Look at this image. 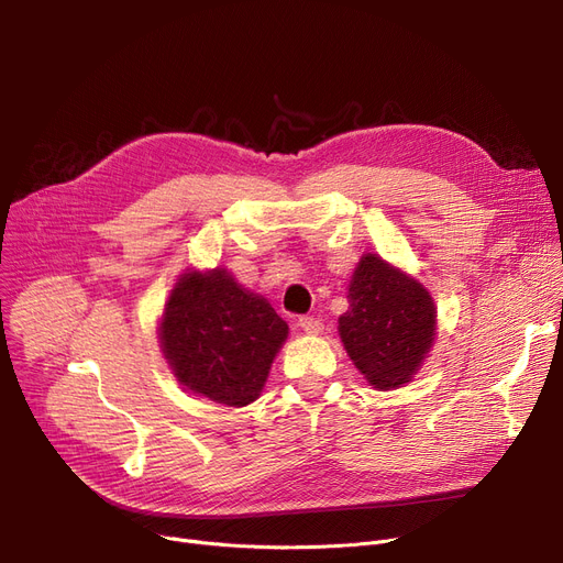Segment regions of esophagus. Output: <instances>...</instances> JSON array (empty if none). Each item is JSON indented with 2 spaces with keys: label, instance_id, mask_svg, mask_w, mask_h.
Wrapping results in <instances>:
<instances>
[{
  "label": "esophagus",
  "instance_id": "obj_1",
  "mask_svg": "<svg viewBox=\"0 0 563 563\" xmlns=\"http://www.w3.org/2000/svg\"><path fill=\"white\" fill-rule=\"evenodd\" d=\"M299 327L308 333V335H319L321 333V321L317 317H301L299 319Z\"/></svg>",
  "mask_w": 563,
  "mask_h": 563
}]
</instances>
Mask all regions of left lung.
Segmentation results:
<instances>
[{
  "label": "left lung",
  "mask_w": 563,
  "mask_h": 563,
  "mask_svg": "<svg viewBox=\"0 0 563 563\" xmlns=\"http://www.w3.org/2000/svg\"><path fill=\"white\" fill-rule=\"evenodd\" d=\"M349 358L378 390L401 388L427 358L435 338L431 294L378 255H363L340 317Z\"/></svg>",
  "instance_id": "left-lung-1"
}]
</instances>
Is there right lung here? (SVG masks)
Returning a JSON list of instances; mask_svg holds the SVG:
<instances>
[{
    "instance_id": "obj_1",
    "label": "right lung",
    "mask_w": 563,
    "mask_h": 563,
    "mask_svg": "<svg viewBox=\"0 0 563 563\" xmlns=\"http://www.w3.org/2000/svg\"><path fill=\"white\" fill-rule=\"evenodd\" d=\"M287 333V321L269 301L225 269L177 278L159 323L175 378L223 406H246L260 397Z\"/></svg>"
}]
</instances>
